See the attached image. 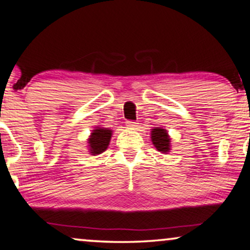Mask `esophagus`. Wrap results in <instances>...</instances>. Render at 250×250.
<instances>
[{
  "instance_id": "34e87169",
  "label": "esophagus",
  "mask_w": 250,
  "mask_h": 250,
  "mask_svg": "<svg viewBox=\"0 0 250 250\" xmlns=\"http://www.w3.org/2000/svg\"><path fill=\"white\" fill-rule=\"evenodd\" d=\"M126 126H128V128H130V129H135L136 126H137V124L136 122H133V121H126Z\"/></svg>"
}]
</instances>
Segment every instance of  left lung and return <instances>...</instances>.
<instances>
[{"label": "left lung", "mask_w": 250, "mask_h": 250, "mask_svg": "<svg viewBox=\"0 0 250 250\" xmlns=\"http://www.w3.org/2000/svg\"><path fill=\"white\" fill-rule=\"evenodd\" d=\"M150 139H152L153 145L161 153H168L171 149V138L168 136L167 129L156 126L150 131Z\"/></svg>", "instance_id": "8db88e82"}]
</instances>
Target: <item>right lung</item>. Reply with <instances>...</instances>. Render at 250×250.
<instances>
[{
	"instance_id": "1",
	"label": "right lung",
	"mask_w": 250,
	"mask_h": 250,
	"mask_svg": "<svg viewBox=\"0 0 250 250\" xmlns=\"http://www.w3.org/2000/svg\"><path fill=\"white\" fill-rule=\"evenodd\" d=\"M112 133L113 131L111 129L103 128V126H96L90 132L89 138L87 139L90 155H100L107 149L112 138Z\"/></svg>"
}]
</instances>
